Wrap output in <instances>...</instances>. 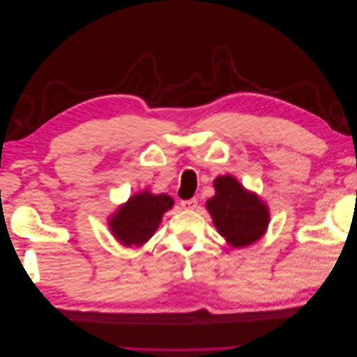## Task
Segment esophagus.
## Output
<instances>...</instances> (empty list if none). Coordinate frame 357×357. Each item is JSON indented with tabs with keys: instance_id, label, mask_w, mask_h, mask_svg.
Wrapping results in <instances>:
<instances>
[{
	"instance_id": "34e87169",
	"label": "esophagus",
	"mask_w": 357,
	"mask_h": 357,
	"mask_svg": "<svg viewBox=\"0 0 357 357\" xmlns=\"http://www.w3.org/2000/svg\"><path fill=\"white\" fill-rule=\"evenodd\" d=\"M180 205L185 210H195L197 207H198V201L195 199V198H192V199H185V201H181L180 202Z\"/></svg>"
}]
</instances>
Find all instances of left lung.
<instances>
[{
	"instance_id": "obj_1",
	"label": "left lung",
	"mask_w": 357,
	"mask_h": 357,
	"mask_svg": "<svg viewBox=\"0 0 357 357\" xmlns=\"http://www.w3.org/2000/svg\"><path fill=\"white\" fill-rule=\"evenodd\" d=\"M213 186L215 193L207 199L205 207L226 244L243 248L261 240L271 219L265 201L231 174L215 177Z\"/></svg>"
}]
</instances>
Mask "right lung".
<instances>
[{
    "label": "right lung",
    "mask_w": 357,
    "mask_h": 357,
    "mask_svg": "<svg viewBox=\"0 0 357 357\" xmlns=\"http://www.w3.org/2000/svg\"><path fill=\"white\" fill-rule=\"evenodd\" d=\"M172 207L174 199L167 193L155 195L143 189L109 215V229L122 245L142 247L155 235L164 214Z\"/></svg>",
    "instance_id": "right-lung-1"
}]
</instances>
